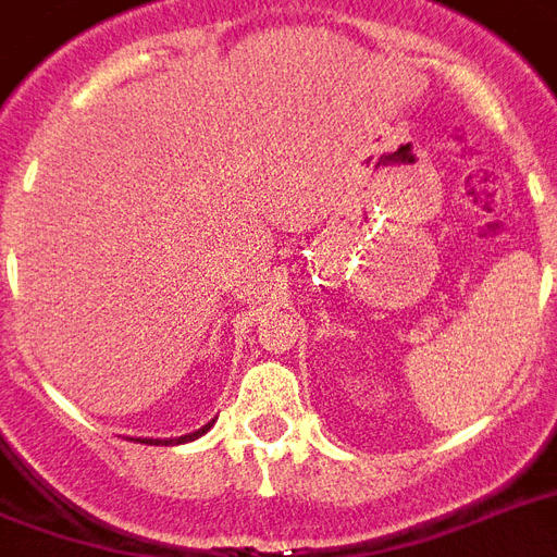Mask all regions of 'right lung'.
I'll use <instances>...</instances> for the list:
<instances>
[{"instance_id": "1", "label": "right lung", "mask_w": 557, "mask_h": 557, "mask_svg": "<svg viewBox=\"0 0 557 557\" xmlns=\"http://www.w3.org/2000/svg\"><path fill=\"white\" fill-rule=\"evenodd\" d=\"M212 426V420L210 423H203L201 430H195V432H189V435H181V438H165V441H157V438H137L139 444H186V441H195V438H201L203 432L210 430Z\"/></svg>"}]
</instances>
